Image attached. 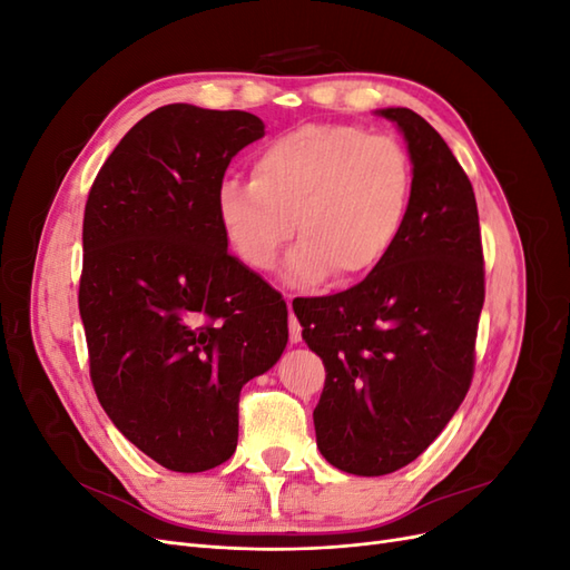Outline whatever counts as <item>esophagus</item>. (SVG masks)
<instances>
[{
    "instance_id": "1",
    "label": "esophagus",
    "mask_w": 570,
    "mask_h": 570,
    "mask_svg": "<svg viewBox=\"0 0 570 570\" xmlns=\"http://www.w3.org/2000/svg\"><path fill=\"white\" fill-rule=\"evenodd\" d=\"M289 304V302H287ZM289 342L292 344H299L302 342V325L297 321V316L292 314V304H289Z\"/></svg>"
}]
</instances>
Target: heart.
Instances as JSON below:
<instances>
[{
    "label": "heart",
    "mask_w": 570,
    "mask_h": 570,
    "mask_svg": "<svg viewBox=\"0 0 570 570\" xmlns=\"http://www.w3.org/2000/svg\"><path fill=\"white\" fill-rule=\"evenodd\" d=\"M413 197L406 149L358 126H302L256 151L252 180L218 185L216 218L228 249L256 273L285 258L292 287L368 278L400 243Z\"/></svg>",
    "instance_id": "1"
}]
</instances>
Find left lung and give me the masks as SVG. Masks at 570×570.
Here are the masks:
<instances>
[{
    "label": "left lung",
    "instance_id": "8db88e82",
    "mask_svg": "<svg viewBox=\"0 0 570 570\" xmlns=\"http://www.w3.org/2000/svg\"><path fill=\"white\" fill-rule=\"evenodd\" d=\"M375 114L404 135L413 166L404 235L358 285L295 306L302 337L325 366L318 450L335 469L366 478L400 471L452 421L471 387L485 302L469 176L416 111Z\"/></svg>",
    "mask_w": 570,
    "mask_h": 570
}]
</instances>
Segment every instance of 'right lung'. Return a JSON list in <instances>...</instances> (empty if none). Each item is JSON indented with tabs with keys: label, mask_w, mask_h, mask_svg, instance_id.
<instances>
[{
	"label": "right lung",
	"mask_w": 570,
	"mask_h": 570,
	"mask_svg": "<svg viewBox=\"0 0 570 570\" xmlns=\"http://www.w3.org/2000/svg\"><path fill=\"white\" fill-rule=\"evenodd\" d=\"M247 111L168 105L126 132L82 218L80 318L101 409L137 450L202 473L237 446L239 390L287 344V304L228 254L216 193L262 140Z\"/></svg>",
	"instance_id": "add662e5"
}]
</instances>
